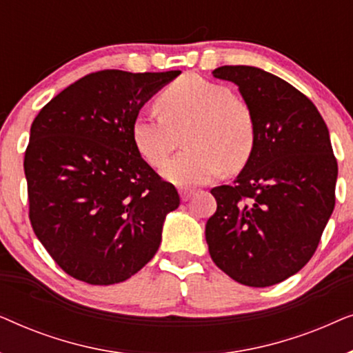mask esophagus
<instances>
[{
  "mask_svg": "<svg viewBox=\"0 0 353 353\" xmlns=\"http://www.w3.org/2000/svg\"><path fill=\"white\" fill-rule=\"evenodd\" d=\"M180 196H181V201L186 202V201H190L192 196H194V191H192V190H186V188H181V190H180Z\"/></svg>",
  "mask_w": 353,
  "mask_h": 353,
  "instance_id": "34e87169",
  "label": "esophagus"
}]
</instances>
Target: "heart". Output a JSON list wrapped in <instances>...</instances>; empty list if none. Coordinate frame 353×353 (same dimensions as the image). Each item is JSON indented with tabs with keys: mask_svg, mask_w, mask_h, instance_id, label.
<instances>
[{
	"mask_svg": "<svg viewBox=\"0 0 353 353\" xmlns=\"http://www.w3.org/2000/svg\"><path fill=\"white\" fill-rule=\"evenodd\" d=\"M157 108L161 115L133 120L132 141L149 165L161 167L185 134L188 149L162 168L173 185H204L225 167L241 170L252 157L257 138L252 110L225 85L183 75L162 91Z\"/></svg>",
	"mask_w": 353,
	"mask_h": 353,
	"instance_id": "heart-1",
	"label": "heart"
}]
</instances>
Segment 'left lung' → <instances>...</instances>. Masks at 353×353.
<instances>
[{"label": "left lung", "instance_id": "1", "mask_svg": "<svg viewBox=\"0 0 353 353\" xmlns=\"http://www.w3.org/2000/svg\"><path fill=\"white\" fill-rule=\"evenodd\" d=\"M255 120V148L233 185L210 192L216 212L205 241L221 272L250 288L296 274L315 254L334 210L337 162L315 104L279 77L250 65H223Z\"/></svg>", "mask_w": 353, "mask_h": 353}]
</instances>
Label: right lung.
<instances>
[{
	"label": "right lung",
	"mask_w": 353,
	"mask_h": 353,
	"mask_svg": "<svg viewBox=\"0 0 353 353\" xmlns=\"http://www.w3.org/2000/svg\"><path fill=\"white\" fill-rule=\"evenodd\" d=\"M180 74L94 72L33 120L23 159L28 215L37 238L72 278L122 283L156 255L180 196L138 154L132 123Z\"/></svg>",
	"instance_id": "add662e5"
}]
</instances>
